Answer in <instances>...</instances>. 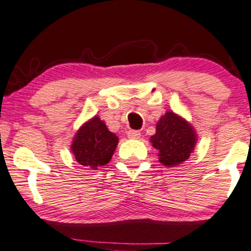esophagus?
Segmentation results:
<instances>
[{
	"mask_svg": "<svg viewBox=\"0 0 251 251\" xmlns=\"http://www.w3.org/2000/svg\"><path fill=\"white\" fill-rule=\"evenodd\" d=\"M126 134H128V137L132 138V140H137L141 136V132L138 130H129Z\"/></svg>",
	"mask_w": 251,
	"mask_h": 251,
	"instance_id": "obj_1",
	"label": "esophagus"
}]
</instances>
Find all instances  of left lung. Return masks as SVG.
<instances>
[{"mask_svg": "<svg viewBox=\"0 0 251 251\" xmlns=\"http://www.w3.org/2000/svg\"><path fill=\"white\" fill-rule=\"evenodd\" d=\"M150 142L158 151V161L163 166L176 167L190 157L197 134L187 120L168 110L156 123V132Z\"/></svg>", "mask_w": 251, "mask_h": 251, "instance_id": "obj_1", "label": "left lung"}]
</instances>
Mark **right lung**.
<instances>
[{"label":"right lung","mask_w":251,"mask_h":251,"mask_svg":"<svg viewBox=\"0 0 251 251\" xmlns=\"http://www.w3.org/2000/svg\"><path fill=\"white\" fill-rule=\"evenodd\" d=\"M119 137L105 126L97 115L84 122L73 138L72 149L81 166L97 170L113 157Z\"/></svg>","instance_id":"obj_1"}]
</instances>
